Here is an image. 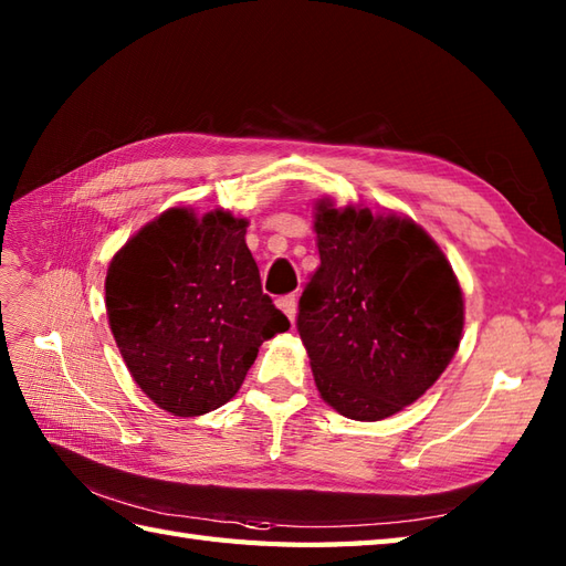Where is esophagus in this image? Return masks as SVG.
Returning a JSON list of instances; mask_svg holds the SVG:
<instances>
[{
    "instance_id": "34e87169",
    "label": "esophagus",
    "mask_w": 566,
    "mask_h": 566,
    "mask_svg": "<svg viewBox=\"0 0 566 566\" xmlns=\"http://www.w3.org/2000/svg\"><path fill=\"white\" fill-rule=\"evenodd\" d=\"M276 306H280L284 314H286V318H290L292 323H294V318H296V296L294 294H290V296H282L280 302H276Z\"/></svg>"
}]
</instances>
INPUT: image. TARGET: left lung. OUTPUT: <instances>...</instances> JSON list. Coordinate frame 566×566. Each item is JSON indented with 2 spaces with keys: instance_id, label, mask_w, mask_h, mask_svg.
<instances>
[{
  "instance_id": "8db88e82",
  "label": "left lung",
  "mask_w": 566,
  "mask_h": 566,
  "mask_svg": "<svg viewBox=\"0 0 566 566\" xmlns=\"http://www.w3.org/2000/svg\"><path fill=\"white\" fill-rule=\"evenodd\" d=\"M321 264L296 328L323 401L381 420L420 399L462 340L464 298L452 264L406 216L316 203Z\"/></svg>"
}]
</instances>
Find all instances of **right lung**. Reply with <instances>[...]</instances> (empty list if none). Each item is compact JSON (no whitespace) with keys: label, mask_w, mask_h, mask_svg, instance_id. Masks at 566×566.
Instances as JSON below:
<instances>
[{"label":"right lung","mask_w":566,"mask_h":566,"mask_svg":"<svg viewBox=\"0 0 566 566\" xmlns=\"http://www.w3.org/2000/svg\"><path fill=\"white\" fill-rule=\"evenodd\" d=\"M245 219L167 209L116 252L106 316L130 377L153 403L189 418L231 401L260 345L290 331L262 292Z\"/></svg>","instance_id":"obj_1"}]
</instances>
